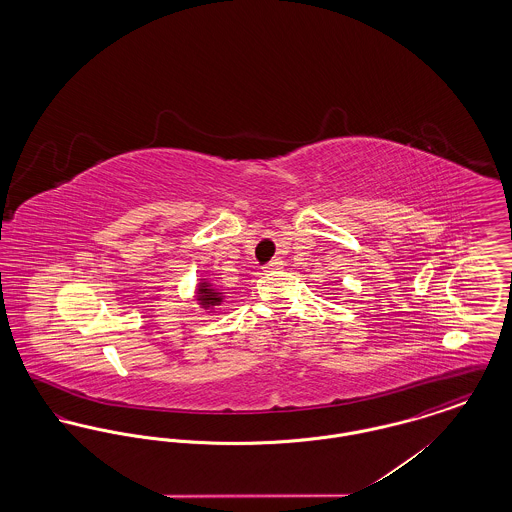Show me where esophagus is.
Wrapping results in <instances>:
<instances>
[{
  "instance_id": "1",
  "label": "esophagus",
  "mask_w": 512,
  "mask_h": 512,
  "mask_svg": "<svg viewBox=\"0 0 512 512\" xmlns=\"http://www.w3.org/2000/svg\"><path fill=\"white\" fill-rule=\"evenodd\" d=\"M278 268H284V261L282 259H272L265 267V272H272V270H278Z\"/></svg>"
}]
</instances>
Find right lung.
Segmentation results:
<instances>
[{
  "instance_id": "1",
  "label": "right lung",
  "mask_w": 512,
  "mask_h": 512,
  "mask_svg": "<svg viewBox=\"0 0 512 512\" xmlns=\"http://www.w3.org/2000/svg\"><path fill=\"white\" fill-rule=\"evenodd\" d=\"M195 301L197 305L207 311V313H215V307L220 305L226 299V293L217 288L211 280L207 278H199V282L195 284Z\"/></svg>"
}]
</instances>
